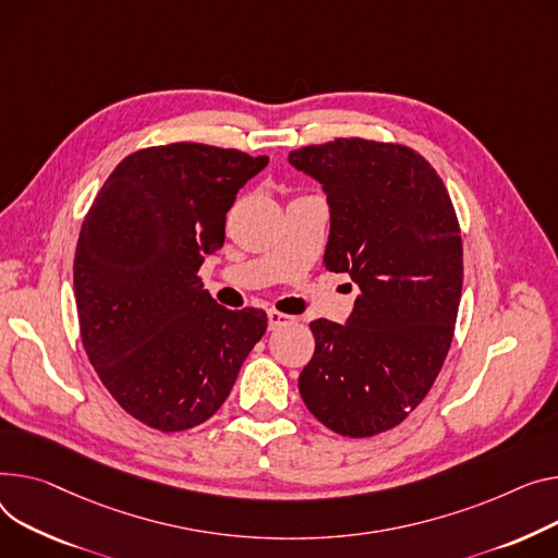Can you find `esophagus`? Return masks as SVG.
I'll return each mask as SVG.
<instances>
[{
  "label": "esophagus",
  "mask_w": 558,
  "mask_h": 558,
  "mask_svg": "<svg viewBox=\"0 0 558 558\" xmlns=\"http://www.w3.org/2000/svg\"><path fill=\"white\" fill-rule=\"evenodd\" d=\"M293 320L295 318L289 316V314H282L278 310H269V329H280V327H284V325H289Z\"/></svg>",
  "instance_id": "esophagus-1"
}]
</instances>
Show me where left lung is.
<instances>
[{
	"mask_svg": "<svg viewBox=\"0 0 558 558\" xmlns=\"http://www.w3.org/2000/svg\"><path fill=\"white\" fill-rule=\"evenodd\" d=\"M289 163L327 193L323 267L359 284L345 325L312 320L299 390L343 437L399 426L435 384L462 295L460 221L447 185L413 147L359 136L305 145Z\"/></svg>",
	"mask_w": 558,
	"mask_h": 558,
	"instance_id": "obj_1",
	"label": "left lung"
}]
</instances>
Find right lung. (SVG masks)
Returning <instances> with one entry per match:
<instances>
[{"instance_id": "obj_1", "label": "right lung", "mask_w": 558, "mask_h": 558, "mask_svg": "<svg viewBox=\"0 0 558 558\" xmlns=\"http://www.w3.org/2000/svg\"><path fill=\"white\" fill-rule=\"evenodd\" d=\"M269 163L235 147L168 143L128 155L92 202L73 257L83 348L128 415L189 430L227 401L267 331L217 305L197 276L242 185Z\"/></svg>"}]
</instances>
